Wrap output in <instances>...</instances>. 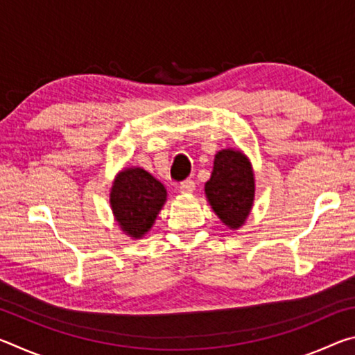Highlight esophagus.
<instances>
[{
  "label": "esophagus",
  "instance_id": "1",
  "mask_svg": "<svg viewBox=\"0 0 355 355\" xmlns=\"http://www.w3.org/2000/svg\"><path fill=\"white\" fill-rule=\"evenodd\" d=\"M196 189V183L192 182V180H184L183 183H180L178 186V191L182 192V194H191V192H194Z\"/></svg>",
  "mask_w": 355,
  "mask_h": 355
}]
</instances>
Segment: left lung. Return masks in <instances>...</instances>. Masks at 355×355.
I'll list each match as a JSON object with an SVG mask.
<instances>
[{
    "label": "left lung",
    "mask_w": 355,
    "mask_h": 355,
    "mask_svg": "<svg viewBox=\"0 0 355 355\" xmlns=\"http://www.w3.org/2000/svg\"><path fill=\"white\" fill-rule=\"evenodd\" d=\"M205 196L214 214L230 230L248 220L255 199V173L250 159L238 148H222L214 156Z\"/></svg>",
    "instance_id": "1"
}]
</instances>
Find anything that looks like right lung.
I'll list each match as a JSON object with an SVG mask.
<instances>
[{"label": "right lung", "instance_id": "add662e5", "mask_svg": "<svg viewBox=\"0 0 355 355\" xmlns=\"http://www.w3.org/2000/svg\"><path fill=\"white\" fill-rule=\"evenodd\" d=\"M166 200L164 184L136 166L123 167L114 178L110 191L114 219L131 239L147 235Z\"/></svg>", "mask_w": 355, "mask_h": 355}]
</instances>
